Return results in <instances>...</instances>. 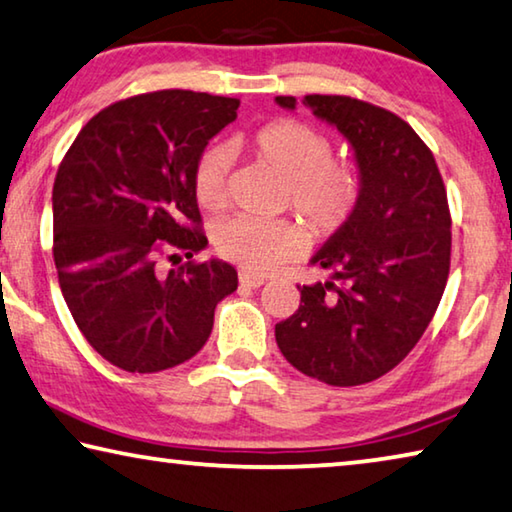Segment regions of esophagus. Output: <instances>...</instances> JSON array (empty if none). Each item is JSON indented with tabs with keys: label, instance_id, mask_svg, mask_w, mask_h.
<instances>
[{
	"label": "esophagus",
	"instance_id": "34e87169",
	"mask_svg": "<svg viewBox=\"0 0 512 512\" xmlns=\"http://www.w3.org/2000/svg\"><path fill=\"white\" fill-rule=\"evenodd\" d=\"M239 282H241V287L257 289V287H262V285H264V278H262V275H255V273H246V271H241V273H239Z\"/></svg>",
	"mask_w": 512,
	"mask_h": 512
}]
</instances>
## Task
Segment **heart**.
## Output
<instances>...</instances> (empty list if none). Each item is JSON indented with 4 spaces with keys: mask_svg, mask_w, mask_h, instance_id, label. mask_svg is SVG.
<instances>
[{
    "mask_svg": "<svg viewBox=\"0 0 512 512\" xmlns=\"http://www.w3.org/2000/svg\"><path fill=\"white\" fill-rule=\"evenodd\" d=\"M257 164L285 177L282 205L291 207L314 237L344 230L364 196V173L351 159L332 157L335 141L321 127L298 118H275L232 139ZM232 154L221 145L202 150L193 166V196L205 212L218 214L230 200ZM303 227L294 221L234 218L216 232V250L246 273H269L303 250Z\"/></svg>",
    "mask_w": 512,
    "mask_h": 512,
    "instance_id": "b5f03b06",
    "label": "heart"
}]
</instances>
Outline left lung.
Listing matches in <instances>:
<instances>
[{
	"label": "left lung",
	"instance_id": "1",
	"mask_svg": "<svg viewBox=\"0 0 512 512\" xmlns=\"http://www.w3.org/2000/svg\"><path fill=\"white\" fill-rule=\"evenodd\" d=\"M294 109L296 97H275ZM337 125L364 173V196L344 230L312 257L332 280L300 289L275 342L305 376L335 387L392 371L424 335L451 269V212L435 157L403 118L348 95H305Z\"/></svg>",
	"mask_w": 512,
	"mask_h": 512
}]
</instances>
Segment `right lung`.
<instances>
[{
    "label": "right lung",
    "instance_id": "1",
    "mask_svg": "<svg viewBox=\"0 0 512 512\" xmlns=\"http://www.w3.org/2000/svg\"><path fill=\"white\" fill-rule=\"evenodd\" d=\"M237 97L154 91L104 107L56 170L54 264L81 335L104 360L154 373L191 360L214 310L237 289L232 264L196 262L207 246L193 166L237 118ZM187 262L161 274V258Z\"/></svg>",
    "mask_w": 512,
    "mask_h": 512
}]
</instances>
